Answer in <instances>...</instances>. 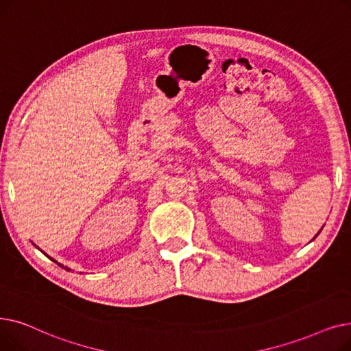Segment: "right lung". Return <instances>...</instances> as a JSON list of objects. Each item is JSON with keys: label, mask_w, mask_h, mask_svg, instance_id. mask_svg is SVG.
Wrapping results in <instances>:
<instances>
[{"label": "right lung", "mask_w": 351, "mask_h": 351, "mask_svg": "<svg viewBox=\"0 0 351 351\" xmlns=\"http://www.w3.org/2000/svg\"><path fill=\"white\" fill-rule=\"evenodd\" d=\"M58 265H61V264H58ZM62 267V265H61ZM65 270H70V269H66V267H65Z\"/></svg>", "instance_id": "right-lung-1"}]
</instances>
